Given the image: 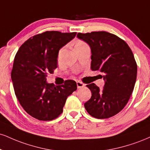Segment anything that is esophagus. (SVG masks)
Segmentation results:
<instances>
[{
  "label": "esophagus",
  "instance_id": "obj_1",
  "mask_svg": "<svg viewBox=\"0 0 150 150\" xmlns=\"http://www.w3.org/2000/svg\"><path fill=\"white\" fill-rule=\"evenodd\" d=\"M77 88H78V89H81V88L84 87V86H85V84H84L83 82H80V81H77Z\"/></svg>",
  "mask_w": 150,
  "mask_h": 150
}]
</instances>
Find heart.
Wrapping results in <instances>:
<instances>
[{
    "mask_svg": "<svg viewBox=\"0 0 150 150\" xmlns=\"http://www.w3.org/2000/svg\"><path fill=\"white\" fill-rule=\"evenodd\" d=\"M86 46V45L84 43L83 41L81 40H77L76 43H75V49H77V48H80L82 47ZM63 52V50H61L60 52H59V55H61V54Z\"/></svg>",
    "mask_w": 150,
    "mask_h": 150,
    "instance_id": "obj_1",
    "label": "heart"
}]
</instances>
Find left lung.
<instances>
[{
	"label": "left lung",
	"mask_w": 150,
	"mask_h": 150,
	"mask_svg": "<svg viewBox=\"0 0 150 150\" xmlns=\"http://www.w3.org/2000/svg\"><path fill=\"white\" fill-rule=\"evenodd\" d=\"M89 45L91 52V70H100L105 85L99 89L94 83L87 84L91 98L84 103L87 112L97 119H107L125 107L134 89L137 64L125 41L105 31L77 33Z\"/></svg>",
	"instance_id": "obj_1"
}]
</instances>
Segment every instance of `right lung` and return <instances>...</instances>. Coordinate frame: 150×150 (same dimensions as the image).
<instances>
[{
    "instance_id": "obj_1",
    "label": "right lung",
    "mask_w": 150,
    "mask_h": 150,
    "mask_svg": "<svg viewBox=\"0 0 150 150\" xmlns=\"http://www.w3.org/2000/svg\"><path fill=\"white\" fill-rule=\"evenodd\" d=\"M75 35L46 31L30 38L16 54L11 73L14 93L24 110L37 120L50 121L59 117L67 97L76 91L75 81L56 86L46 78L57 68L60 49Z\"/></svg>"
}]
</instances>
